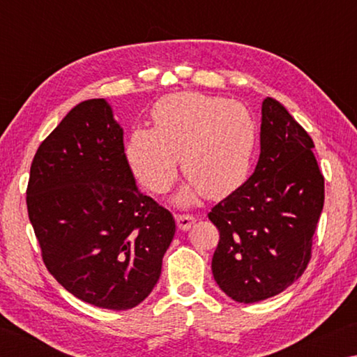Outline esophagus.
Returning <instances> with one entry per match:
<instances>
[{"instance_id":"1","label":"esophagus","mask_w":357,"mask_h":357,"mask_svg":"<svg viewBox=\"0 0 357 357\" xmlns=\"http://www.w3.org/2000/svg\"><path fill=\"white\" fill-rule=\"evenodd\" d=\"M176 217V223H178V228L183 229V231H185V229H189L193 223L197 222V219L193 215H189V214H178L174 215Z\"/></svg>"}]
</instances>
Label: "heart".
<instances>
[{"mask_svg":"<svg viewBox=\"0 0 357 357\" xmlns=\"http://www.w3.org/2000/svg\"><path fill=\"white\" fill-rule=\"evenodd\" d=\"M151 119L153 129L138 126L126 140V160L144 189H170L179 157L189 179L176 197L181 204L192 203L198 193L227 197L244 184L257 146V124L243 104L184 91L157 100Z\"/></svg>","mask_w":357,"mask_h":357,"instance_id":"heart-1","label":"heart"}]
</instances>
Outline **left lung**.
Here are the masks:
<instances>
[{
	"label": "left lung",
	"instance_id": "8db88e82",
	"mask_svg": "<svg viewBox=\"0 0 357 357\" xmlns=\"http://www.w3.org/2000/svg\"><path fill=\"white\" fill-rule=\"evenodd\" d=\"M313 148L287 108L266 98L255 172L208 214L220 234L213 275L236 302L252 304L282 293L310 261L324 204V178Z\"/></svg>",
	"mask_w": 357,
	"mask_h": 357
}]
</instances>
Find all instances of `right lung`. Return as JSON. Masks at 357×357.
<instances>
[{
  "label": "right lung",
  "instance_id": "right-lung-1",
  "mask_svg": "<svg viewBox=\"0 0 357 357\" xmlns=\"http://www.w3.org/2000/svg\"><path fill=\"white\" fill-rule=\"evenodd\" d=\"M26 206L45 268L75 298L128 310L153 291L176 225L137 189L107 100L75 105L40 143Z\"/></svg>",
  "mask_w": 357,
  "mask_h": 357
}]
</instances>
